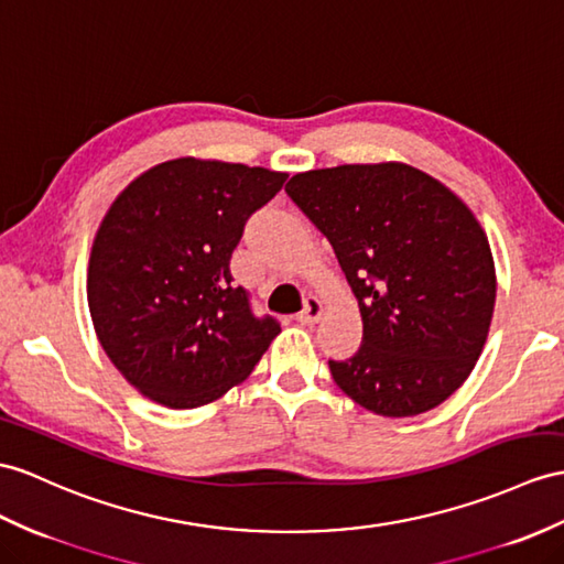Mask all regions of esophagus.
<instances>
[{
    "label": "esophagus",
    "instance_id": "esophagus-1",
    "mask_svg": "<svg viewBox=\"0 0 564 564\" xmlns=\"http://www.w3.org/2000/svg\"><path fill=\"white\" fill-rule=\"evenodd\" d=\"M321 315H323V301L315 299V296H308L306 306H304V311L296 315V321L301 325H313V323L321 321Z\"/></svg>",
    "mask_w": 564,
    "mask_h": 564
}]
</instances>
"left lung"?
I'll return each mask as SVG.
<instances>
[{"label": "left lung", "mask_w": 564, "mask_h": 564, "mask_svg": "<svg viewBox=\"0 0 564 564\" xmlns=\"http://www.w3.org/2000/svg\"><path fill=\"white\" fill-rule=\"evenodd\" d=\"M359 301L364 345L329 361L337 388L378 416H416L469 378L496 308V260L455 191L404 162L294 174Z\"/></svg>", "instance_id": "obj_1"}]
</instances>
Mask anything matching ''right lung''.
<instances>
[{
  "mask_svg": "<svg viewBox=\"0 0 564 564\" xmlns=\"http://www.w3.org/2000/svg\"><path fill=\"white\" fill-rule=\"evenodd\" d=\"M286 174L176 158L145 170L109 205L88 260V308L109 361L148 400L196 409L249 378L280 335L235 284L246 219Z\"/></svg>",
  "mask_w": 564,
  "mask_h": 564,
  "instance_id": "right-lung-1",
  "label": "right lung"
}]
</instances>
